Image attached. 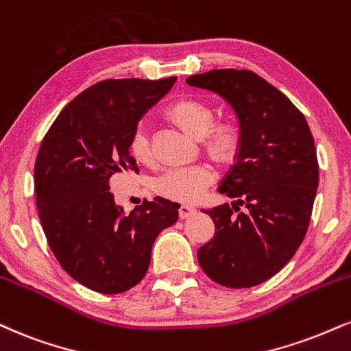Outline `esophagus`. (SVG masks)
Masks as SVG:
<instances>
[{
    "mask_svg": "<svg viewBox=\"0 0 351 351\" xmlns=\"http://www.w3.org/2000/svg\"><path fill=\"white\" fill-rule=\"evenodd\" d=\"M178 213H180L181 219H186V217H191L196 214V208H193V206H189V204H181Z\"/></svg>",
    "mask_w": 351,
    "mask_h": 351,
    "instance_id": "esophagus-1",
    "label": "esophagus"
}]
</instances>
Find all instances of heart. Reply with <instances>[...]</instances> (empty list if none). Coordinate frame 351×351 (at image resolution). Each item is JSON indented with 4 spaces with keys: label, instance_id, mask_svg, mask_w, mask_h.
I'll use <instances>...</instances> for the list:
<instances>
[{
    "label": "heart",
    "instance_id": "heart-1",
    "mask_svg": "<svg viewBox=\"0 0 351 351\" xmlns=\"http://www.w3.org/2000/svg\"><path fill=\"white\" fill-rule=\"evenodd\" d=\"M165 114L186 134L197 138L202 137V147L214 162L232 163L237 158L242 147V129L232 119L213 122L214 111L209 104L199 99L178 98L165 108ZM129 150L137 162H149L152 152L145 130H135L130 137ZM209 183L210 171L197 165L167 171L157 180L155 189L170 199L193 202L199 199Z\"/></svg>",
    "mask_w": 351,
    "mask_h": 351
}]
</instances>
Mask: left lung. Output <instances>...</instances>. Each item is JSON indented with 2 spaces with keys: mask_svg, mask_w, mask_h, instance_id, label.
<instances>
[{
  "mask_svg": "<svg viewBox=\"0 0 351 351\" xmlns=\"http://www.w3.org/2000/svg\"><path fill=\"white\" fill-rule=\"evenodd\" d=\"M186 83L222 96L242 129L237 162L219 186L235 201L202 210L216 232L197 261L219 285L252 288L286 267L309 227L319 186L314 137L288 96L250 70H210Z\"/></svg>",
  "mask_w": 351,
  "mask_h": 351,
  "instance_id": "1",
  "label": "left lung"
}]
</instances>
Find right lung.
<instances>
[{"instance_id": "1", "label": "right lung", "mask_w": 351, "mask_h": 351, "mask_svg": "<svg viewBox=\"0 0 351 351\" xmlns=\"http://www.w3.org/2000/svg\"><path fill=\"white\" fill-rule=\"evenodd\" d=\"M175 82L93 84L62 109L40 143L34 193L42 229L62 268L96 293L119 294L138 285L157 235L178 221L176 202L155 197L124 214L109 193L114 173L138 171L130 137Z\"/></svg>"}]
</instances>
